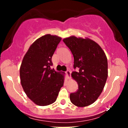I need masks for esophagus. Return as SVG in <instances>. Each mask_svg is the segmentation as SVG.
<instances>
[{"label": "esophagus", "instance_id": "obj_1", "mask_svg": "<svg viewBox=\"0 0 128 128\" xmlns=\"http://www.w3.org/2000/svg\"><path fill=\"white\" fill-rule=\"evenodd\" d=\"M66 74L67 78H70V75H71V72H70V71H69L68 70H67V71L66 72Z\"/></svg>", "mask_w": 128, "mask_h": 128}]
</instances>
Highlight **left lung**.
Instances as JSON below:
<instances>
[{
    "label": "left lung",
    "instance_id": "8db88e82",
    "mask_svg": "<svg viewBox=\"0 0 128 128\" xmlns=\"http://www.w3.org/2000/svg\"><path fill=\"white\" fill-rule=\"evenodd\" d=\"M74 57V71L72 76L78 84V90L70 95L72 103L84 107L92 104L99 98L108 77V61L100 46L90 39L70 36L63 40Z\"/></svg>",
    "mask_w": 128,
    "mask_h": 128
}]
</instances>
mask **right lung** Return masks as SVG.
<instances>
[{"mask_svg":"<svg viewBox=\"0 0 128 128\" xmlns=\"http://www.w3.org/2000/svg\"><path fill=\"white\" fill-rule=\"evenodd\" d=\"M61 40L50 34L39 38L30 46L20 66L22 87L29 99L40 106L55 102L64 85V76L50 69L52 57Z\"/></svg>","mask_w":128,"mask_h":128,"instance_id":"add662e5","label":"right lung"}]
</instances>
